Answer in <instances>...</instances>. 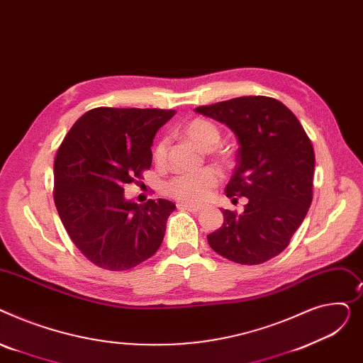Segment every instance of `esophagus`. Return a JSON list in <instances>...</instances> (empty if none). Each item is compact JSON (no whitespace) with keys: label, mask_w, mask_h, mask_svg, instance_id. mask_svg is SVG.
I'll return each mask as SVG.
<instances>
[{"label":"esophagus","mask_w":363,"mask_h":363,"mask_svg":"<svg viewBox=\"0 0 363 363\" xmlns=\"http://www.w3.org/2000/svg\"><path fill=\"white\" fill-rule=\"evenodd\" d=\"M179 209L183 211H190V212H201L202 206H196V205H187V203H177Z\"/></svg>","instance_id":"1"}]
</instances>
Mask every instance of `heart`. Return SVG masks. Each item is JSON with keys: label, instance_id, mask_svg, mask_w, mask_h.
Instances as JSON below:
<instances>
[{"label": "heart", "instance_id": "heart-1", "mask_svg": "<svg viewBox=\"0 0 363 363\" xmlns=\"http://www.w3.org/2000/svg\"><path fill=\"white\" fill-rule=\"evenodd\" d=\"M184 135L194 142L196 146L202 149H212L220 142V130L218 127L205 118L191 120L184 127ZM154 161L162 164L167 157V140L161 139L152 152ZM220 173L216 168L206 167L201 168L198 172L182 173L174 176L165 186L167 194L173 199L187 203V205H198L203 203L209 199L214 190L220 183Z\"/></svg>", "mask_w": 363, "mask_h": 363}]
</instances>
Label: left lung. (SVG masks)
Here are the masks:
<instances>
[{
    "mask_svg": "<svg viewBox=\"0 0 363 363\" xmlns=\"http://www.w3.org/2000/svg\"><path fill=\"white\" fill-rule=\"evenodd\" d=\"M236 133V167L225 187L233 202L247 198L245 211L223 209V225L208 234L221 257L258 265L281 253L305 220L312 202L315 154L301 121L269 96H240L195 108Z\"/></svg>",
    "mask_w": 363,
    "mask_h": 363,
    "instance_id": "left-lung-1",
    "label": "left lung"
}]
</instances>
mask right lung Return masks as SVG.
I'll return each instance as SVG.
<instances>
[{
  "mask_svg": "<svg viewBox=\"0 0 363 363\" xmlns=\"http://www.w3.org/2000/svg\"><path fill=\"white\" fill-rule=\"evenodd\" d=\"M176 114L160 108L98 106L84 113L61 142L54 160V203L72 242L92 264L130 269L162 243L176 205L124 199V184L151 168V145Z\"/></svg>",
  "mask_w": 363,
  "mask_h": 363,
  "instance_id": "right-lung-1",
  "label": "right lung"
}]
</instances>
